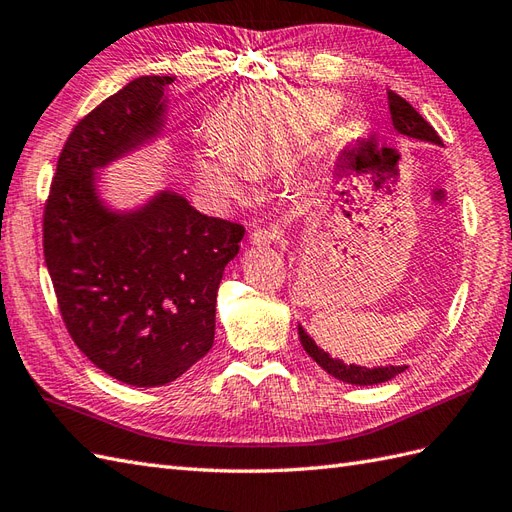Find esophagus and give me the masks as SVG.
<instances>
[{
  "mask_svg": "<svg viewBox=\"0 0 512 512\" xmlns=\"http://www.w3.org/2000/svg\"><path fill=\"white\" fill-rule=\"evenodd\" d=\"M283 238V233L277 227H264V229H255L251 233V242L255 246H270L277 244Z\"/></svg>",
  "mask_w": 512,
  "mask_h": 512,
  "instance_id": "esophagus-1",
  "label": "esophagus"
}]
</instances>
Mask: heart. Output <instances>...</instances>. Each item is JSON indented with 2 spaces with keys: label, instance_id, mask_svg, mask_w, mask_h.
Masks as SVG:
<instances>
[{
  "label": "heart",
  "instance_id": "b5f03b06",
  "mask_svg": "<svg viewBox=\"0 0 512 512\" xmlns=\"http://www.w3.org/2000/svg\"><path fill=\"white\" fill-rule=\"evenodd\" d=\"M339 101L329 93H246L218 112V142L194 149V175L220 205L244 199L251 175L279 170L331 121Z\"/></svg>",
  "mask_w": 512,
  "mask_h": 512
}]
</instances>
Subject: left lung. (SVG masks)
I'll return each mask as SVG.
<instances>
[{
    "label": "left lung",
    "instance_id": "8db88e82",
    "mask_svg": "<svg viewBox=\"0 0 512 512\" xmlns=\"http://www.w3.org/2000/svg\"><path fill=\"white\" fill-rule=\"evenodd\" d=\"M387 99H389L391 123L398 134H402L406 138L439 144V147H443V142L437 136V131L424 121V116L419 114L409 101L393 93V90H389ZM298 337H300V344H303V348L307 350V355L316 361L324 372H329L331 376L339 378V381L348 383V385H378V383L391 381L393 376H398L400 372L406 370V365H385V368H372V370L361 368V365H352V363L346 365L344 361L333 359L329 352H324L316 342H313V339L307 335V331L300 324H298Z\"/></svg>",
    "mask_w": 512,
    "mask_h": 512
}]
</instances>
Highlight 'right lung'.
Here are the masks:
<instances>
[{"instance_id":"obj_1","label":"right lung","mask_w":512,"mask_h":512,"mask_svg":"<svg viewBox=\"0 0 512 512\" xmlns=\"http://www.w3.org/2000/svg\"><path fill=\"white\" fill-rule=\"evenodd\" d=\"M170 75H142L86 114L58 157L43 216L45 264L67 331L116 381L160 387L214 344L222 272L244 227L160 190L119 212L97 170L162 134Z\"/></svg>"}]
</instances>
